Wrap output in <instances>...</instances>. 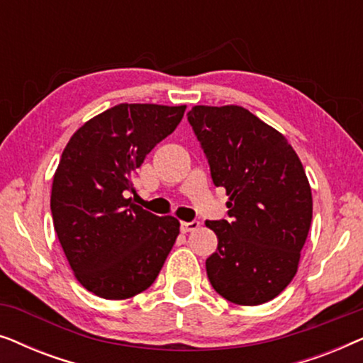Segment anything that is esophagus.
<instances>
[{"mask_svg":"<svg viewBox=\"0 0 363 363\" xmlns=\"http://www.w3.org/2000/svg\"><path fill=\"white\" fill-rule=\"evenodd\" d=\"M198 228H200V221H190V223L182 221L180 223V231L183 233V235H186V233H190V231H195V230H198Z\"/></svg>","mask_w":363,"mask_h":363,"instance_id":"esophagus-1","label":"esophagus"}]
</instances>
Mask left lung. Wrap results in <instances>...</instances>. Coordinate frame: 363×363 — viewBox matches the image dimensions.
Listing matches in <instances>:
<instances>
[{"label":"left lung","instance_id":"left-lung-1","mask_svg":"<svg viewBox=\"0 0 363 363\" xmlns=\"http://www.w3.org/2000/svg\"><path fill=\"white\" fill-rule=\"evenodd\" d=\"M223 186L231 220H206L218 247L206 259L213 289L240 306H259L286 289L297 272L312 221V195L286 137L240 106H195L188 112Z\"/></svg>","mask_w":363,"mask_h":363}]
</instances>
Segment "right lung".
Returning <instances> with one entry per match:
<instances>
[{"instance_id": "obj_1", "label": "right lung", "mask_w": 363, "mask_h": 363, "mask_svg": "<svg viewBox=\"0 0 363 363\" xmlns=\"http://www.w3.org/2000/svg\"><path fill=\"white\" fill-rule=\"evenodd\" d=\"M186 106L118 104L84 123L54 175L51 213L77 281L104 299H128L157 279L180 223L125 198L157 143L182 122Z\"/></svg>"}]
</instances>
